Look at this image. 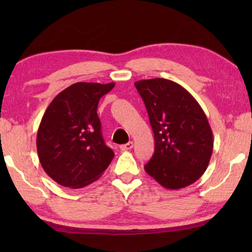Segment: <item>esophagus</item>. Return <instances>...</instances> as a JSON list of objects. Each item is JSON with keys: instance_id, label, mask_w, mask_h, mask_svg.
I'll return each mask as SVG.
<instances>
[{"instance_id": "34e87169", "label": "esophagus", "mask_w": 252, "mask_h": 252, "mask_svg": "<svg viewBox=\"0 0 252 252\" xmlns=\"http://www.w3.org/2000/svg\"><path fill=\"white\" fill-rule=\"evenodd\" d=\"M133 147H134V143L132 142V141H130V142L126 143V144H122V146H120L119 148H120V150H122V151H127V150L132 149Z\"/></svg>"}]
</instances>
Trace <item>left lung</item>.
Masks as SVG:
<instances>
[{
    "instance_id": "1",
    "label": "left lung",
    "mask_w": 252,
    "mask_h": 252,
    "mask_svg": "<svg viewBox=\"0 0 252 252\" xmlns=\"http://www.w3.org/2000/svg\"><path fill=\"white\" fill-rule=\"evenodd\" d=\"M155 137V153L144 170L167 189L194 184L211 159L213 134L190 93L163 78L136 81Z\"/></svg>"
}]
</instances>
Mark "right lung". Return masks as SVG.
Masks as SVG:
<instances>
[{
    "instance_id": "add662e5",
    "label": "right lung",
    "mask_w": 252,
    "mask_h": 252,
    "mask_svg": "<svg viewBox=\"0 0 252 252\" xmlns=\"http://www.w3.org/2000/svg\"><path fill=\"white\" fill-rule=\"evenodd\" d=\"M113 87L115 82H77L61 92L44 112L36 135L37 156L44 172L61 186L86 187L111 163L115 154L103 140L96 110Z\"/></svg>"
}]
</instances>
